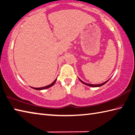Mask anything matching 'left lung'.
Instances as JSON below:
<instances>
[{
  "label": "left lung",
  "mask_w": 135,
  "mask_h": 135,
  "mask_svg": "<svg viewBox=\"0 0 135 135\" xmlns=\"http://www.w3.org/2000/svg\"><path fill=\"white\" fill-rule=\"evenodd\" d=\"M79 80L80 81V82H82V83H83V84H85V85H87V86H91V87H100V86H102V85H105V84L106 82H108V80H107V81H106V82H105L104 83L99 84V85H92V84H89V83H85V82H83V81L81 80L79 78Z\"/></svg>",
  "instance_id": "left-lung-1"
}]
</instances>
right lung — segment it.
Wrapping results in <instances>:
<instances>
[{
	"label": "right lung",
	"mask_w": 135,
	"mask_h": 135,
	"mask_svg": "<svg viewBox=\"0 0 135 135\" xmlns=\"http://www.w3.org/2000/svg\"><path fill=\"white\" fill-rule=\"evenodd\" d=\"M56 81V79L55 80V81L53 82H52L51 84H50L49 85H47L46 86H44V87H42V88H32L33 89H36V90H43V89H47V88H49L50 87H51V86H52L55 83Z\"/></svg>",
	"instance_id": "add662e5"
}]
</instances>
